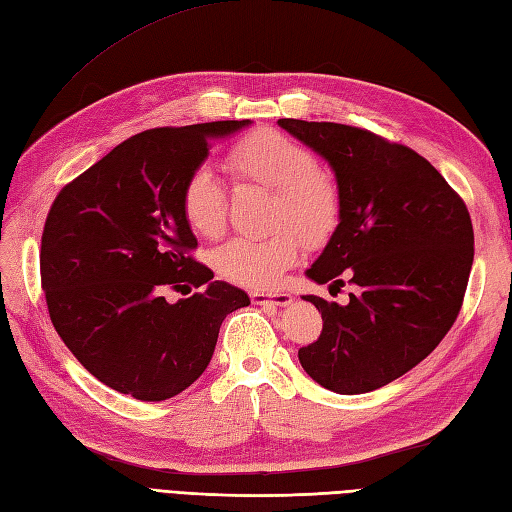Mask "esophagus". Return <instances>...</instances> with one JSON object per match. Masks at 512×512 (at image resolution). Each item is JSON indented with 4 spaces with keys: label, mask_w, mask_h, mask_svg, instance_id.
I'll return each mask as SVG.
<instances>
[{
    "label": "esophagus",
    "mask_w": 512,
    "mask_h": 512,
    "mask_svg": "<svg viewBox=\"0 0 512 512\" xmlns=\"http://www.w3.org/2000/svg\"><path fill=\"white\" fill-rule=\"evenodd\" d=\"M253 305H277V307H287L292 303V294L287 292H251Z\"/></svg>",
    "instance_id": "esophagus-1"
}]
</instances>
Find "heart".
Wrapping results in <instances>:
<instances>
[{
  "label": "heart",
  "mask_w": 512,
  "mask_h": 512,
  "mask_svg": "<svg viewBox=\"0 0 512 512\" xmlns=\"http://www.w3.org/2000/svg\"><path fill=\"white\" fill-rule=\"evenodd\" d=\"M227 168L238 181L257 183L274 192L272 225H287L305 242H316L337 220L339 201L333 181L318 168L309 149L279 131L257 129L233 144ZM183 218L192 231L214 238L225 227L227 190L207 166L194 168L179 194ZM300 242L290 231L268 238H233L214 251V268L233 283L264 290L298 259Z\"/></svg>",
  "instance_id": "obj_1"
}]
</instances>
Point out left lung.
<instances>
[{"mask_svg":"<svg viewBox=\"0 0 512 512\" xmlns=\"http://www.w3.org/2000/svg\"><path fill=\"white\" fill-rule=\"evenodd\" d=\"M277 123L316 151L337 183V227L307 279L339 290L344 272L355 285L348 305L303 296L324 326L298 350L300 365L335 393L374 391L424 361L461 311L474 264L469 212L409 147L350 125Z\"/></svg>","mask_w":512,"mask_h":512,"instance_id":"left-lung-1","label":"left lung"}]
</instances>
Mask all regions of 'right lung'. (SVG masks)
Segmentation results:
<instances>
[{
    "mask_svg": "<svg viewBox=\"0 0 512 512\" xmlns=\"http://www.w3.org/2000/svg\"><path fill=\"white\" fill-rule=\"evenodd\" d=\"M253 121L136 134L56 196L41 242L49 318L103 385L142 402L188 389L212 361L220 324L251 298L188 255L196 238L179 194L214 140ZM206 285L170 306L166 286Z\"/></svg>",
    "mask_w": 512,
    "mask_h": 512,
    "instance_id": "add662e5",
    "label": "right lung"
}]
</instances>
